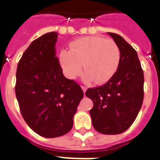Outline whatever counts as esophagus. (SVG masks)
Instances as JSON below:
<instances>
[{"instance_id":"34e87169","label":"esophagus","mask_w":160,"mask_h":160,"mask_svg":"<svg viewBox=\"0 0 160 160\" xmlns=\"http://www.w3.org/2000/svg\"><path fill=\"white\" fill-rule=\"evenodd\" d=\"M81 88H82V89H83V92H85L86 90H87V87H86V86H81Z\"/></svg>"}]
</instances>
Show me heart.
Returning <instances> with one entry per match:
<instances>
[{"label":"heart","mask_w":160,"mask_h":160,"mask_svg":"<svg viewBox=\"0 0 160 160\" xmlns=\"http://www.w3.org/2000/svg\"><path fill=\"white\" fill-rule=\"evenodd\" d=\"M120 50L116 42L101 37H85L70 44V50L60 51L59 60L64 75L75 79L82 72L83 80L105 83L113 77L120 62Z\"/></svg>","instance_id":"b5f03b06"}]
</instances>
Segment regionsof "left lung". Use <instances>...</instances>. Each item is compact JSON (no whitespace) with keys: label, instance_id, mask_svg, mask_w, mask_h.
<instances>
[{"label":"left lung","instance_id":"1","mask_svg":"<svg viewBox=\"0 0 160 160\" xmlns=\"http://www.w3.org/2000/svg\"><path fill=\"white\" fill-rule=\"evenodd\" d=\"M120 50L116 74L103 86L88 88L85 95L93 102L90 110L94 128L105 135H117L129 128L143 100V72L137 52L119 35L108 32Z\"/></svg>","mask_w":160,"mask_h":160}]
</instances>
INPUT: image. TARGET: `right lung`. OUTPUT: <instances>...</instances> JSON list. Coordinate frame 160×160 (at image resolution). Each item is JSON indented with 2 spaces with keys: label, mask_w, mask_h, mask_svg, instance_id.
Segmentation results:
<instances>
[{
  "label": "right lung",
  "mask_w": 160,
  "mask_h": 160,
  "mask_svg": "<svg viewBox=\"0 0 160 160\" xmlns=\"http://www.w3.org/2000/svg\"><path fill=\"white\" fill-rule=\"evenodd\" d=\"M58 33L44 34L23 53L17 69L15 92L20 111L32 130L45 138L64 136L83 97L77 82L63 75L55 45Z\"/></svg>",
  "instance_id": "1"
}]
</instances>
